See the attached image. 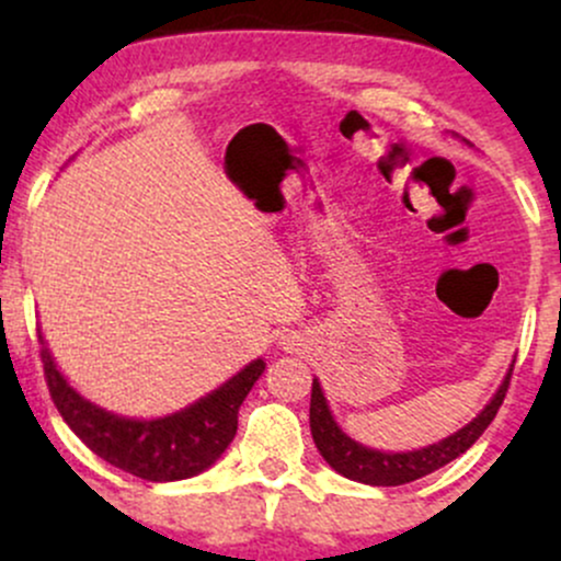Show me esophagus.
<instances>
[{
  "label": "esophagus",
  "mask_w": 561,
  "mask_h": 561,
  "mask_svg": "<svg viewBox=\"0 0 561 561\" xmlns=\"http://www.w3.org/2000/svg\"><path fill=\"white\" fill-rule=\"evenodd\" d=\"M282 345H285L287 351H295V345H300V343H298V337H295V334L289 332V334H285V337H282Z\"/></svg>",
  "instance_id": "obj_1"
}]
</instances>
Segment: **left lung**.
I'll use <instances>...</instances> for the list:
<instances>
[{"instance_id": "8db88e82", "label": "left lung", "mask_w": 561, "mask_h": 561, "mask_svg": "<svg viewBox=\"0 0 561 561\" xmlns=\"http://www.w3.org/2000/svg\"><path fill=\"white\" fill-rule=\"evenodd\" d=\"M514 358L508 364L506 377L501 379L499 390L493 392L491 401L485 403V409L474 416L472 422L465 424L461 430L450 433L443 440L430 443V446L414 448V450H379L369 448L364 443H358L356 437H351L334 422V414L327 403L324 390H321L319 379H313L311 385V435L317 443L319 454L324 456V461L334 472H340L347 480L364 482V485H405V482H414L424 478V474L435 472V469L446 467L448 461H454L456 456H461L465 450L474 446V440L485 433L488 424L493 422L495 411L504 403L508 379H512Z\"/></svg>"}]
</instances>
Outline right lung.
Returning <instances> with one entry per match:
<instances>
[{"mask_svg": "<svg viewBox=\"0 0 561 561\" xmlns=\"http://www.w3.org/2000/svg\"><path fill=\"white\" fill-rule=\"evenodd\" d=\"M38 340L49 396L68 427L107 465L150 482L186 480L214 467L234 440L237 411L266 369V362L255 358L195 403L156 420H137L83 398L55 364L42 332Z\"/></svg>", "mask_w": 561, "mask_h": 561, "instance_id": "1", "label": "right lung"}]
</instances>
